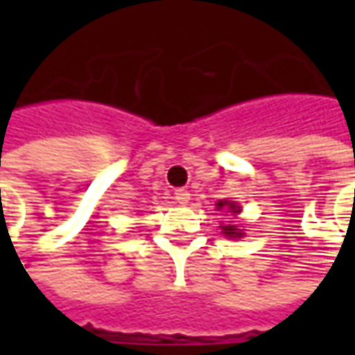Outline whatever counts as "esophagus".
Instances as JSON below:
<instances>
[{
	"label": "esophagus",
	"mask_w": 355,
	"mask_h": 355,
	"mask_svg": "<svg viewBox=\"0 0 355 355\" xmlns=\"http://www.w3.org/2000/svg\"><path fill=\"white\" fill-rule=\"evenodd\" d=\"M175 200H177L178 205H186L190 200V192L184 188H178V190H175Z\"/></svg>",
	"instance_id": "obj_1"
}]
</instances>
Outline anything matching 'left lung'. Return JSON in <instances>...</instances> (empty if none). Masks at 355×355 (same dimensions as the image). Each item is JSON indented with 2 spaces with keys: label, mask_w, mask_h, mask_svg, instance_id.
Instances as JSON below:
<instances>
[{
  "label": "left lung",
  "mask_w": 355,
  "mask_h": 355,
  "mask_svg": "<svg viewBox=\"0 0 355 355\" xmlns=\"http://www.w3.org/2000/svg\"><path fill=\"white\" fill-rule=\"evenodd\" d=\"M216 205H218V209L228 207L232 213H239V207H236V203H230V201H218ZM220 228H223V234L230 236V238H241V236H243V234L239 232L238 226H220Z\"/></svg>",
  "instance_id": "left-lung-1"
}]
</instances>
